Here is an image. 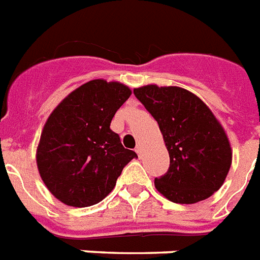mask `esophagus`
<instances>
[{"instance_id":"esophagus-1","label":"esophagus","mask_w":260,"mask_h":260,"mask_svg":"<svg viewBox=\"0 0 260 260\" xmlns=\"http://www.w3.org/2000/svg\"><path fill=\"white\" fill-rule=\"evenodd\" d=\"M142 150H143L142 145H138V146H137V147H135V152H137V154H138V155L142 154Z\"/></svg>"}]
</instances>
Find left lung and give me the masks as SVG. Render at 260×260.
<instances>
[{"label":"left lung","instance_id":"1","mask_svg":"<svg viewBox=\"0 0 260 260\" xmlns=\"http://www.w3.org/2000/svg\"><path fill=\"white\" fill-rule=\"evenodd\" d=\"M156 119L170 154V168L155 188L172 203L196 204L221 188L232 166L225 128L209 106L180 86L156 84L134 89Z\"/></svg>","mask_w":260,"mask_h":260}]
</instances>
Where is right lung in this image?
Wrapping results in <instances>:
<instances>
[{"label":"right lung","mask_w":260,"mask_h":260,"mask_svg":"<svg viewBox=\"0 0 260 260\" xmlns=\"http://www.w3.org/2000/svg\"><path fill=\"white\" fill-rule=\"evenodd\" d=\"M132 94L118 81L90 80L68 94L48 115L37 147L44 185L75 208L105 199L137 154L110 128L115 112Z\"/></svg>","instance_id":"1"}]
</instances>
